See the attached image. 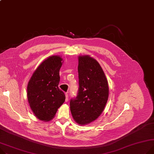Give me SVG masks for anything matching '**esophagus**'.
Returning a JSON list of instances; mask_svg holds the SVG:
<instances>
[{"instance_id":"34e87169","label":"esophagus","mask_w":154,"mask_h":154,"mask_svg":"<svg viewBox=\"0 0 154 154\" xmlns=\"http://www.w3.org/2000/svg\"><path fill=\"white\" fill-rule=\"evenodd\" d=\"M65 95H66V101H68V99H69V95H68V93H66L65 94Z\"/></svg>"}]
</instances>
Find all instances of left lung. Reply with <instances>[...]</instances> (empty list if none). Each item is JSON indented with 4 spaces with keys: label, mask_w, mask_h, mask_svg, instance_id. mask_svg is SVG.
<instances>
[{
    "label": "left lung",
    "mask_w": 154,
    "mask_h": 154,
    "mask_svg": "<svg viewBox=\"0 0 154 154\" xmlns=\"http://www.w3.org/2000/svg\"><path fill=\"white\" fill-rule=\"evenodd\" d=\"M79 90L72 98L70 108L77 124L85 125L95 121L107 103L109 87L104 72L97 60L90 56L79 57Z\"/></svg>",
    "instance_id": "8db88e82"
}]
</instances>
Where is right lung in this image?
I'll return each instance as SVG.
<instances>
[{"label": "right lung", "mask_w": 154, "mask_h": 154, "mask_svg": "<svg viewBox=\"0 0 154 154\" xmlns=\"http://www.w3.org/2000/svg\"><path fill=\"white\" fill-rule=\"evenodd\" d=\"M63 58L49 57L34 72L27 86V98L31 109L39 119H52L63 104L66 96L58 87Z\"/></svg>", "instance_id": "obj_1"}]
</instances>
